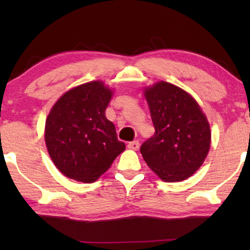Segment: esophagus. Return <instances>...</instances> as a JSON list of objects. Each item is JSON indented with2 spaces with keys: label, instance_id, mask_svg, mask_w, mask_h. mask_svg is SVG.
Returning <instances> with one entry per match:
<instances>
[{
  "label": "esophagus",
  "instance_id": "1",
  "mask_svg": "<svg viewBox=\"0 0 250 250\" xmlns=\"http://www.w3.org/2000/svg\"><path fill=\"white\" fill-rule=\"evenodd\" d=\"M127 146H128V149L138 150L140 148V143H139V141H132V142L128 143Z\"/></svg>",
  "mask_w": 250,
  "mask_h": 250
}]
</instances>
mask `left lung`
<instances>
[{
  "label": "left lung",
  "instance_id": "8db88e82",
  "mask_svg": "<svg viewBox=\"0 0 250 250\" xmlns=\"http://www.w3.org/2000/svg\"><path fill=\"white\" fill-rule=\"evenodd\" d=\"M155 135L140 151L148 166L166 182H179L201 166L210 146L206 116L189 93L159 82L146 90Z\"/></svg>",
  "mask_w": 250,
  "mask_h": 250
}]
</instances>
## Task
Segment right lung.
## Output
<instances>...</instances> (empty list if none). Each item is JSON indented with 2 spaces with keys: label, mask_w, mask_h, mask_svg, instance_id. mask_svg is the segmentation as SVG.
I'll return each mask as SVG.
<instances>
[{
  "label": "right lung",
  "mask_w": 250,
  "mask_h": 250,
  "mask_svg": "<svg viewBox=\"0 0 250 250\" xmlns=\"http://www.w3.org/2000/svg\"><path fill=\"white\" fill-rule=\"evenodd\" d=\"M111 95L102 82H90L68 91L51 109L45 122L47 151L69 179L94 182L125 150L105 118Z\"/></svg>",
  "instance_id": "obj_1"
}]
</instances>
